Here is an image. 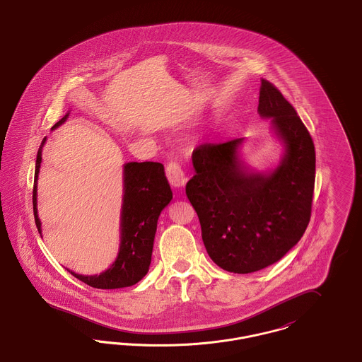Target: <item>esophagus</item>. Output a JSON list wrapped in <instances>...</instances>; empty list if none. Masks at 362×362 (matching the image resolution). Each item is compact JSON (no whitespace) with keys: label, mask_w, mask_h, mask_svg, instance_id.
Returning <instances> with one entry per match:
<instances>
[{"label":"esophagus","mask_w":362,"mask_h":362,"mask_svg":"<svg viewBox=\"0 0 362 362\" xmlns=\"http://www.w3.org/2000/svg\"><path fill=\"white\" fill-rule=\"evenodd\" d=\"M165 173H167L168 182L173 185V187H183L186 185L187 177L185 175V171L182 170L180 164H177L176 161H171L167 164Z\"/></svg>","instance_id":"obj_1"}]
</instances>
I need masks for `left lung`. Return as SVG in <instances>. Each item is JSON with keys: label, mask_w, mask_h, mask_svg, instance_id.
Masks as SVG:
<instances>
[{"label": "left lung", "mask_w": 362, "mask_h": 362, "mask_svg": "<svg viewBox=\"0 0 362 362\" xmlns=\"http://www.w3.org/2000/svg\"><path fill=\"white\" fill-rule=\"evenodd\" d=\"M258 112L272 118L285 155L272 173H250L239 160L243 138L202 144L192 152L195 175L186 194L211 260L230 273L262 270L282 258L310 224L315 145L276 86L260 80Z\"/></svg>", "instance_id": "left-lung-1"}]
</instances>
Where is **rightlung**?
Instances as JSON below:
<instances>
[{
	"label": "right lung",
	"instance_id": "obj_1",
	"mask_svg": "<svg viewBox=\"0 0 362 362\" xmlns=\"http://www.w3.org/2000/svg\"><path fill=\"white\" fill-rule=\"evenodd\" d=\"M68 114L54 124H62ZM36 155L35 164L34 204L35 224L42 233L36 207V182L42 163V146ZM123 204L121 214V245L112 266L99 276H81L69 272L86 285L96 289H118L137 284L149 270L155 241L157 220L161 210L173 199V191L164 173L161 163L144 161L127 163L123 167Z\"/></svg>",
	"mask_w": 362,
	"mask_h": 362
}]
</instances>
